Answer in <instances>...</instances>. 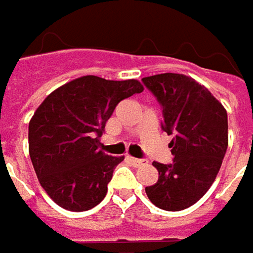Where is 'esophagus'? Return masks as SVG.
Instances as JSON below:
<instances>
[{
    "label": "esophagus",
    "instance_id": "obj_1",
    "mask_svg": "<svg viewBox=\"0 0 253 253\" xmlns=\"http://www.w3.org/2000/svg\"><path fill=\"white\" fill-rule=\"evenodd\" d=\"M128 161L134 166V167H141V166H144V160H141V158H135V157H128Z\"/></svg>",
    "mask_w": 253,
    "mask_h": 253
}]
</instances>
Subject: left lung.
<instances>
[{
    "instance_id": "1",
    "label": "left lung",
    "mask_w": 253,
    "mask_h": 253,
    "mask_svg": "<svg viewBox=\"0 0 253 253\" xmlns=\"http://www.w3.org/2000/svg\"><path fill=\"white\" fill-rule=\"evenodd\" d=\"M163 106V129L172 136L171 164L154 161L158 181L145 187L151 203L178 211L199 202L213 184L227 150V112L208 87L186 75L142 79Z\"/></svg>"
}]
</instances>
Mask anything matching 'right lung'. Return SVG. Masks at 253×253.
Returning <instances> with one entry per match:
<instances>
[{
	"label": "right lung",
	"instance_id": "right-lung-1",
	"mask_svg": "<svg viewBox=\"0 0 253 253\" xmlns=\"http://www.w3.org/2000/svg\"><path fill=\"white\" fill-rule=\"evenodd\" d=\"M142 90L135 79L82 76L53 90L37 108L28 124V153L56 205L84 211L103 200L124 157L100 151L99 138L118 103Z\"/></svg>",
	"mask_w": 253,
	"mask_h": 253
}]
</instances>
